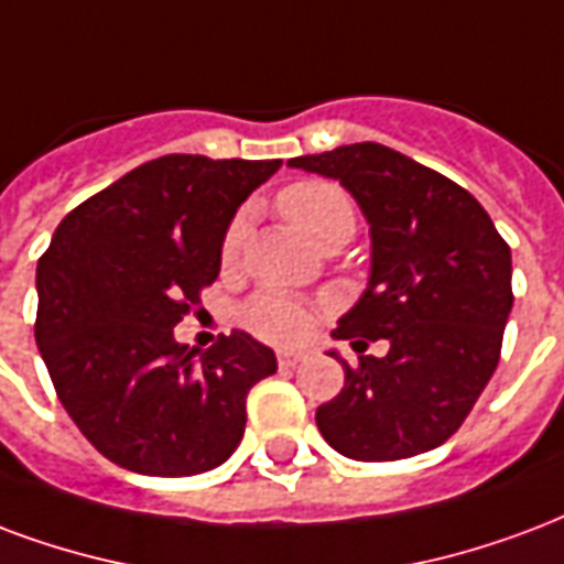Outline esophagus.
Returning a JSON list of instances; mask_svg holds the SVG:
<instances>
[{"instance_id": "1", "label": "esophagus", "mask_w": 564, "mask_h": 564, "mask_svg": "<svg viewBox=\"0 0 564 564\" xmlns=\"http://www.w3.org/2000/svg\"><path fill=\"white\" fill-rule=\"evenodd\" d=\"M304 352L302 349H281L278 352V365H281V370H293V367H299L304 361Z\"/></svg>"}]
</instances>
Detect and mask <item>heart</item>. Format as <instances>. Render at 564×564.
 Wrapping results in <instances>:
<instances>
[{"label": "heart", "instance_id": "obj_1", "mask_svg": "<svg viewBox=\"0 0 564 564\" xmlns=\"http://www.w3.org/2000/svg\"><path fill=\"white\" fill-rule=\"evenodd\" d=\"M278 208L293 224L304 239L323 248L335 239H349L356 229V208L346 191L328 182H295L278 194ZM245 239V218L229 224L224 236V262L236 260V253ZM248 325L260 337L278 340V344H295L304 340L314 328V311L307 304L295 302L290 295L262 293L248 307Z\"/></svg>", "mask_w": 564, "mask_h": 564}]
</instances>
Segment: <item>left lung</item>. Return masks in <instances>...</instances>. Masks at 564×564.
<instances>
[{
	"label": "left lung",
	"mask_w": 564,
	"mask_h": 564,
	"mask_svg": "<svg viewBox=\"0 0 564 564\" xmlns=\"http://www.w3.org/2000/svg\"><path fill=\"white\" fill-rule=\"evenodd\" d=\"M286 166L340 182L370 227L365 293L332 337L388 344L358 365L328 349L344 388L316 410V427L349 460L440 448L499 365L514 304L511 248L469 191L388 145H337Z\"/></svg>",
	"instance_id": "1"
}]
</instances>
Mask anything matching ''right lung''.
Masks as SVG:
<instances>
[{"label":"right lung","mask_w":564,"mask_h":564,"mask_svg":"<svg viewBox=\"0 0 564 564\" xmlns=\"http://www.w3.org/2000/svg\"><path fill=\"white\" fill-rule=\"evenodd\" d=\"M281 161L166 154L65 215L37 260L35 344L62 406L122 469L182 478L239 448L248 391L278 370L248 332L194 358L173 335L245 199Z\"/></svg>","instance_id":"right-lung-1"}]
</instances>
